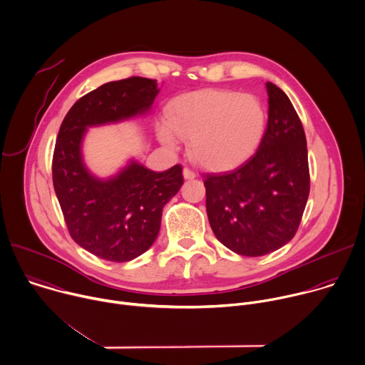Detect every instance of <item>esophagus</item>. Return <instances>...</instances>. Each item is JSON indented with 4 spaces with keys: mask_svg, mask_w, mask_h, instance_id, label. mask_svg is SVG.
<instances>
[{
    "mask_svg": "<svg viewBox=\"0 0 365 365\" xmlns=\"http://www.w3.org/2000/svg\"><path fill=\"white\" fill-rule=\"evenodd\" d=\"M183 178H185V179H195V178H196V173H195L192 169L185 168V169H183Z\"/></svg>",
    "mask_w": 365,
    "mask_h": 365,
    "instance_id": "obj_1",
    "label": "esophagus"
}]
</instances>
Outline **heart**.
<instances>
[{"mask_svg": "<svg viewBox=\"0 0 365 365\" xmlns=\"http://www.w3.org/2000/svg\"><path fill=\"white\" fill-rule=\"evenodd\" d=\"M267 118V108L255 94L203 90L173 100L158 135L172 149L176 136L189 139V155L196 163L226 170L252 156L265 135Z\"/></svg>", "mask_w": 365, "mask_h": 365, "instance_id": "b5f03b06", "label": "heart"}]
</instances>
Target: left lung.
<instances>
[{"label":"left lung","instance_id":"obj_1","mask_svg":"<svg viewBox=\"0 0 365 365\" xmlns=\"http://www.w3.org/2000/svg\"><path fill=\"white\" fill-rule=\"evenodd\" d=\"M268 125L257 152L237 168L203 175L206 212L219 242L262 257L295 236L309 195L307 139L288 96L267 83Z\"/></svg>","mask_w":365,"mask_h":365}]
</instances>
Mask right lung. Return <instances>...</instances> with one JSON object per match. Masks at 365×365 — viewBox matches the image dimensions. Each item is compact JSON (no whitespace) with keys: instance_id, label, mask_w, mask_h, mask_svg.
Segmentation results:
<instances>
[{"instance_id":"add662e5","label":"right lung","mask_w":365,"mask_h":365,"mask_svg":"<svg viewBox=\"0 0 365 365\" xmlns=\"http://www.w3.org/2000/svg\"><path fill=\"white\" fill-rule=\"evenodd\" d=\"M159 90L156 80L110 81L78 98L66 114L53 155V185L76 244L110 262H128L158 237L163 206L183 185L182 166L153 172L132 162L115 178L91 176L81 160L87 126L145 113Z\"/></svg>"}]
</instances>
